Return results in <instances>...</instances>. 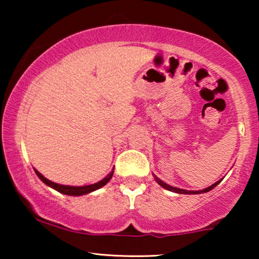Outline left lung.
Segmentation results:
<instances>
[{
	"label": "left lung",
	"mask_w": 259,
	"mask_h": 259,
	"mask_svg": "<svg viewBox=\"0 0 259 259\" xmlns=\"http://www.w3.org/2000/svg\"><path fill=\"white\" fill-rule=\"evenodd\" d=\"M153 177H154L155 182H157V183L159 184V185H160L161 187H164V189L168 190V191H171V192H175V193H180V194H200V193L208 192V191H211L212 189H214V187L217 186L218 184L221 183L222 180H223V178H222V179H219L218 182H215L214 184H212L211 186H208V187H206V189H204V190H199V191H187V190L178 189V187H175V186H171V185H168V184H166L165 182H162L161 179H159L157 176H153Z\"/></svg>",
	"instance_id": "left-lung-1"
}]
</instances>
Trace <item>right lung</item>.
Returning <instances> with one entry per match:
<instances>
[{
    "instance_id": "add662e5",
    "label": "right lung",
    "mask_w": 259,
    "mask_h": 259,
    "mask_svg": "<svg viewBox=\"0 0 259 259\" xmlns=\"http://www.w3.org/2000/svg\"><path fill=\"white\" fill-rule=\"evenodd\" d=\"M35 173H36V176L38 178L41 179V182H44L46 185L52 187V189H54L55 191H58V192L62 193V194H67V196H73V197H79V196H83V194H88L91 192H93V191H97L99 189H101L102 186H105L106 184H107L109 180L112 179L113 177V173H114V168L112 169V172H109L107 176L105 177L104 179H101L100 182L95 183V184H91V185H84V186H69V185H61V184H56L54 182H52V180H49L46 178L41 175L40 172L37 171V169L34 168Z\"/></svg>"
}]
</instances>
